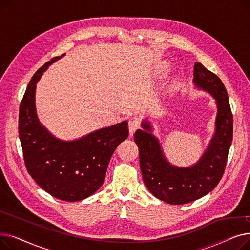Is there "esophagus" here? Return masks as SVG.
I'll list each match as a JSON object with an SVG mask.
<instances>
[{"instance_id": "1", "label": "esophagus", "mask_w": 250, "mask_h": 250, "mask_svg": "<svg viewBox=\"0 0 250 250\" xmlns=\"http://www.w3.org/2000/svg\"><path fill=\"white\" fill-rule=\"evenodd\" d=\"M140 125H141V120L139 117L134 116L130 118L128 121V130H129L130 136L134 135V133L140 127Z\"/></svg>"}]
</instances>
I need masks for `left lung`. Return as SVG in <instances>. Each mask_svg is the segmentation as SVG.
Segmentation results:
<instances>
[{
    "label": "left lung",
    "mask_w": 250,
    "mask_h": 250,
    "mask_svg": "<svg viewBox=\"0 0 250 250\" xmlns=\"http://www.w3.org/2000/svg\"><path fill=\"white\" fill-rule=\"evenodd\" d=\"M193 76L195 86L211 93L218 106L216 133L198 163L188 168L169 164L148 122H144V129H138L134 135L144 182L157 199L171 205L199 200L217 187L225 171L233 138V114L221 79L201 62L194 63Z\"/></svg>",
    "instance_id": "obj_1"
}]
</instances>
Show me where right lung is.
Here are the masks:
<instances>
[{"label": "right lung", "instance_id": "1", "mask_svg": "<svg viewBox=\"0 0 250 250\" xmlns=\"http://www.w3.org/2000/svg\"><path fill=\"white\" fill-rule=\"evenodd\" d=\"M52 58L33 75L19 108V138L29 175L43 190L65 202H77L93 194L104 182L107 165L120 144L128 137L127 122L64 142L51 136L38 122L35 87Z\"/></svg>", "mask_w": 250, "mask_h": 250}]
</instances>
